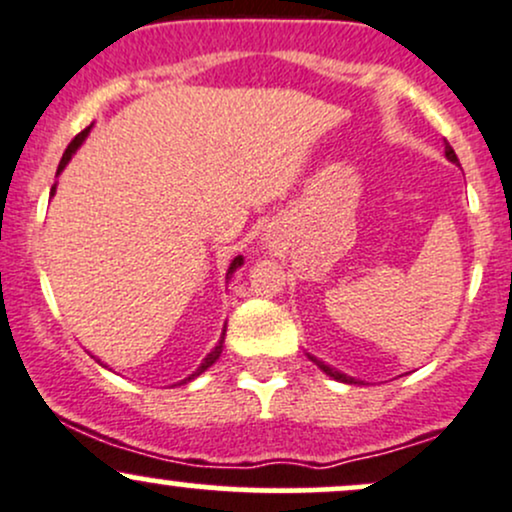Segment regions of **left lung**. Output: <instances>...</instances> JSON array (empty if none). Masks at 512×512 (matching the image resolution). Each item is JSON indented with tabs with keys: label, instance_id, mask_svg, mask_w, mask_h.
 Returning <instances> with one entry per match:
<instances>
[{
	"label": "left lung",
	"instance_id": "8db88e82",
	"mask_svg": "<svg viewBox=\"0 0 512 512\" xmlns=\"http://www.w3.org/2000/svg\"><path fill=\"white\" fill-rule=\"evenodd\" d=\"M445 157L449 162H454V165H459V160H457V155H454V150H452V145L447 143L445 140ZM306 357L311 359L313 364H316V367L320 369V372H325L330 376V379H335V381H340V384H362V381H357L355 376H347V374H342L340 369H335V367H330V364H325L323 359H318L316 355H311V352H306Z\"/></svg>",
	"mask_w": 512,
	"mask_h": 512
}]
</instances>
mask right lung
<instances>
[{
	"mask_svg": "<svg viewBox=\"0 0 512 512\" xmlns=\"http://www.w3.org/2000/svg\"><path fill=\"white\" fill-rule=\"evenodd\" d=\"M89 131H92V126H89V128H84V131L80 133V136H75V140H72V143L70 145H67V150H65V153H63V160H60V165H58V174L60 172H63L65 170V167H67V162H70L72 160V155H75L77 153V150H80L82 148V143H84V140H87V136H89ZM55 192H58V182H55L53 184V187H50V199H53V196H55ZM243 255H235L233 257V260H230V267H228V272H226V284L230 282V277H233V274L235 272H238V269L240 267H243ZM223 338H226V325H223V333H221V340H218L216 342V347H213V350L209 352V355H206L204 357V362H201L199 364V367H196V372L194 374H189L187 376V379H182V381H179V384H174V386H182V384H189V381H194L196 379V376H199V374H204L206 372V369H209L211 367V364L213 362H216V359L218 357H221V352H223ZM94 357V355H92ZM94 359H97V357H94ZM97 362L101 364V359H97ZM101 367H106V364H101Z\"/></svg>",
	"mask_w": 512,
	"mask_h": 512,
	"instance_id": "1",
	"label": "right lung"
}]
</instances>
